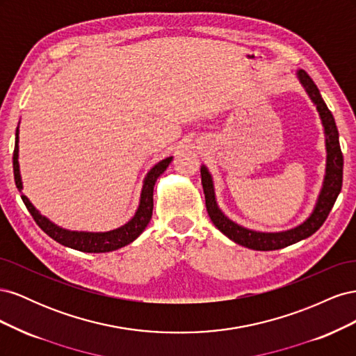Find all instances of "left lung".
Instances as JSON below:
<instances>
[{
  "label": "left lung",
  "instance_id": "obj_1",
  "mask_svg": "<svg viewBox=\"0 0 356 356\" xmlns=\"http://www.w3.org/2000/svg\"><path fill=\"white\" fill-rule=\"evenodd\" d=\"M297 77L300 83L303 84L307 95L310 96L312 102L316 105V110L321 115L322 124H324L325 145H327V170H325L324 186H322V190L319 193V197L314 212L310 213V217L303 224H300L297 227L286 232L263 233V232H254L250 229H245L242 225L233 222L232 220L225 217V215L221 212V209L218 208L217 200H215L212 177L208 172V169L204 166L200 168L204 203H207V211L209 213L211 221L213 222L215 227L227 236L229 239L245 248H250V250L275 251L309 238V236L314 234L321 225L324 224L331 208L334 207V202H336L339 193L341 190L343 154L340 149L339 131H337L336 122H334L331 111L328 110L324 99H322L319 89L316 88L314 80L310 79V75L306 71L300 70L297 72Z\"/></svg>",
  "mask_w": 356,
  "mask_h": 356
}]
</instances>
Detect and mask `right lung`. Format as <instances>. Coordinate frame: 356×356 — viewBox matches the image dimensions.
Returning a JSON list of instances; mask_svg holds the SVG:
<instances>
[{"label": "right lung", "mask_w": 356, "mask_h": 356, "mask_svg": "<svg viewBox=\"0 0 356 356\" xmlns=\"http://www.w3.org/2000/svg\"><path fill=\"white\" fill-rule=\"evenodd\" d=\"M19 127L16 129V143H15V152H13V172H15V182L19 191H22V178H20V170H19ZM172 161V157H166L157 165L152 168L148 172L144 186L141 191V199H139V207L135 212L134 218L126 222L122 227H118L111 232L105 233H89V232H71L65 230L62 227H58L56 224L49 221L46 217L34 208V204L29 202L26 196L22 195V200L25 203L26 209L32 215V218L38 224V227L49 234L51 239H55L63 246L72 248V250H77L81 252H110L115 251L118 248L126 246L131 242H134L139 234H141L147 224L152 220L153 215V190L157 178L163 174L169 163Z\"/></svg>", "instance_id": "add662e5"}]
</instances>
